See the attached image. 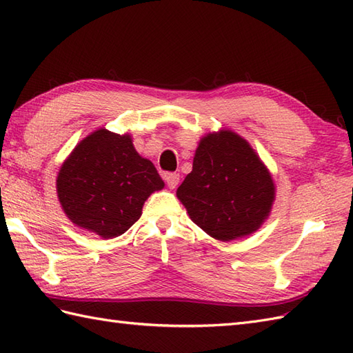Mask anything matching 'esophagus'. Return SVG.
<instances>
[{"mask_svg":"<svg viewBox=\"0 0 353 353\" xmlns=\"http://www.w3.org/2000/svg\"><path fill=\"white\" fill-rule=\"evenodd\" d=\"M163 181L167 182L170 190H174L176 186L179 185V174H176V172H165Z\"/></svg>","mask_w":353,"mask_h":353,"instance_id":"1","label":"esophagus"}]
</instances>
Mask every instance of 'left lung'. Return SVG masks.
Returning <instances> with one entry per match:
<instances>
[{
  "instance_id": "obj_1",
  "label": "left lung",
  "mask_w": 353,
  "mask_h": 353,
  "mask_svg": "<svg viewBox=\"0 0 353 353\" xmlns=\"http://www.w3.org/2000/svg\"><path fill=\"white\" fill-rule=\"evenodd\" d=\"M176 194L200 229L219 241H232L264 224L276 186L249 142L223 129L200 139L192 171Z\"/></svg>"
}]
</instances>
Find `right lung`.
Instances as JSON below:
<instances>
[{
	"mask_svg": "<svg viewBox=\"0 0 353 353\" xmlns=\"http://www.w3.org/2000/svg\"><path fill=\"white\" fill-rule=\"evenodd\" d=\"M163 186L154 165L134 150L130 134L108 129L81 139L56 179L66 216L104 239L129 230L139 220L145 200Z\"/></svg>",
	"mask_w": 353,
	"mask_h": 353,
	"instance_id": "obj_1",
	"label": "right lung"
}]
</instances>
